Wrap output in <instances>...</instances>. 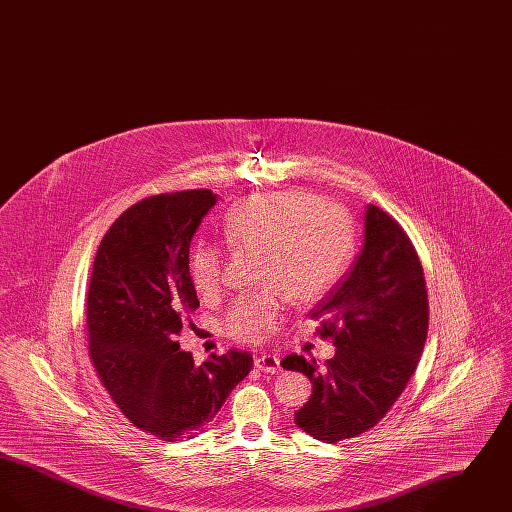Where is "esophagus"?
<instances>
[{
  "mask_svg": "<svg viewBox=\"0 0 512 512\" xmlns=\"http://www.w3.org/2000/svg\"><path fill=\"white\" fill-rule=\"evenodd\" d=\"M255 366L261 372H268V374H276L280 370V359L276 355H259L255 359Z\"/></svg>",
  "mask_w": 512,
  "mask_h": 512,
  "instance_id": "esophagus-1",
  "label": "esophagus"
}]
</instances>
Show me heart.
Segmentation results:
<instances>
[{
    "instance_id": "heart-1",
    "label": "heart",
    "mask_w": 512,
    "mask_h": 512,
    "mask_svg": "<svg viewBox=\"0 0 512 512\" xmlns=\"http://www.w3.org/2000/svg\"><path fill=\"white\" fill-rule=\"evenodd\" d=\"M222 236L232 249L261 253L257 280L267 284L259 292L236 297L224 315L226 334L240 341H261L276 332L290 297L311 301L326 292L353 249L345 209L303 192L245 197L226 213ZM190 276L201 295L219 292V245H195Z\"/></svg>"
}]
</instances>
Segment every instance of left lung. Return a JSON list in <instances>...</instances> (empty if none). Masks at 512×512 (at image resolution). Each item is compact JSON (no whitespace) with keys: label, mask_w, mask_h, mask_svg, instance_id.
<instances>
[{"label":"left lung","mask_w":512,"mask_h":512,"mask_svg":"<svg viewBox=\"0 0 512 512\" xmlns=\"http://www.w3.org/2000/svg\"><path fill=\"white\" fill-rule=\"evenodd\" d=\"M363 224L361 253L311 313L320 336L334 338L336 355L320 366L295 353L282 359L313 384L295 413L297 428L326 443L355 438L388 414L428 334L426 282L409 236L376 205H366Z\"/></svg>","instance_id":"left-lung-1"}]
</instances>
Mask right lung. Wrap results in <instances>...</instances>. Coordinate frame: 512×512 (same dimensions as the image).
I'll use <instances>...</instances> for the list:
<instances>
[{
	"label": "right lung",
	"mask_w": 512,
	"mask_h": 512,
	"mask_svg": "<svg viewBox=\"0 0 512 512\" xmlns=\"http://www.w3.org/2000/svg\"><path fill=\"white\" fill-rule=\"evenodd\" d=\"M219 203L211 190L153 195L124 211L99 244L86 320L90 357L122 414L165 441L194 438L253 366L230 349L195 365L182 322L199 307L190 244Z\"/></svg>",
	"instance_id": "right-lung-1"
}]
</instances>
